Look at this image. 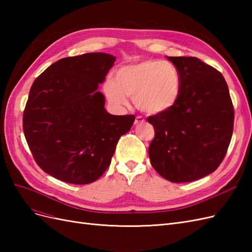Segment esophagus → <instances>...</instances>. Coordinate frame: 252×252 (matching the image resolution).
I'll use <instances>...</instances> for the list:
<instances>
[{
  "mask_svg": "<svg viewBox=\"0 0 252 252\" xmlns=\"http://www.w3.org/2000/svg\"><path fill=\"white\" fill-rule=\"evenodd\" d=\"M144 121H145V120H144V118H143V117H140V116H138V117L135 118V121H134V125H139V124H142Z\"/></svg>",
  "mask_w": 252,
  "mask_h": 252,
  "instance_id": "1",
  "label": "esophagus"
}]
</instances>
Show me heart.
Segmentation results:
<instances>
[{
	"instance_id": "1",
	"label": "heart",
	"mask_w": 252,
	"mask_h": 252,
	"mask_svg": "<svg viewBox=\"0 0 252 252\" xmlns=\"http://www.w3.org/2000/svg\"><path fill=\"white\" fill-rule=\"evenodd\" d=\"M104 94L114 106L127 105V96L141 111L158 114L169 110L179 100L181 75L167 61L145 60L120 68L116 81L107 80Z\"/></svg>"
}]
</instances>
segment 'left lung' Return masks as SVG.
I'll return each mask as SVG.
<instances>
[{"mask_svg":"<svg viewBox=\"0 0 252 252\" xmlns=\"http://www.w3.org/2000/svg\"><path fill=\"white\" fill-rule=\"evenodd\" d=\"M181 75L174 106L147 118L155 128L148 149L156 171L172 183L215 171L229 146L234 110L223 74L193 57H167Z\"/></svg>","mask_w":252,"mask_h":252,"instance_id":"left-lung-1","label":"left lung"}]
</instances>
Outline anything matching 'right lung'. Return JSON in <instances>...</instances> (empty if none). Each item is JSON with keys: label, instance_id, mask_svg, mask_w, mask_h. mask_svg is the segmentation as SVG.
Returning <instances> with one entry per match:
<instances>
[{"label": "right lung", "instance_id": "1", "mask_svg": "<svg viewBox=\"0 0 252 252\" xmlns=\"http://www.w3.org/2000/svg\"><path fill=\"white\" fill-rule=\"evenodd\" d=\"M116 58L91 52L68 57L37 77L23 114V130L40 168L70 184L97 180L108 168L118 141L134 116H112L104 108L98 84Z\"/></svg>", "mask_w": 252, "mask_h": 252}]
</instances>
